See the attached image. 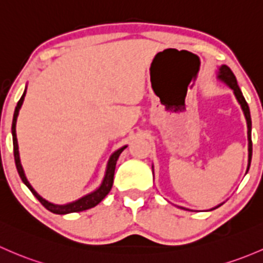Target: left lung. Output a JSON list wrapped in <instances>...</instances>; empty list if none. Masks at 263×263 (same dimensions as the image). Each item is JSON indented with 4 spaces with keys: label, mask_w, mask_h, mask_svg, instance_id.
I'll use <instances>...</instances> for the list:
<instances>
[{
    "label": "left lung",
    "mask_w": 263,
    "mask_h": 263,
    "mask_svg": "<svg viewBox=\"0 0 263 263\" xmlns=\"http://www.w3.org/2000/svg\"><path fill=\"white\" fill-rule=\"evenodd\" d=\"M218 78L222 79V81H224L227 84H228L229 87L233 89L234 96H236L237 99H238L243 112H245L246 120H247V128H248V167H247V171H248V168H250V165H251V159H252V139H251V128H252V122H251L250 108H248L247 102H246L245 97H243L241 89H239L238 84H237V79H236V77H234L233 71H232L228 66L227 65L220 66L219 76H218ZM218 206H215V208H218ZM215 208H213V209H215Z\"/></svg>",
    "instance_id": "1"
}]
</instances>
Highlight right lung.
<instances>
[{
	"instance_id": "add662e5",
	"label": "right lung",
	"mask_w": 263,
	"mask_h": 263,
	"mask_svg": "<svg viewBox=\"0 0 263 263\" xmlns=\"http://www.w3.org/2000/svg\"><path fill=\"white\" fill-rule=\"evenodd\" d=\"M25 95H26V90L24 92V95H22L20 101L17 102V106H16V108H15V113H13V120H12L13 156H15L16 168H17L18 175H20L21 180L25 182V185H26V186L29 187L30 190H31V193L35 195V197H36L37 200L40 201V203L43 204V205L45 206L48 211L55 213V214H66V213L83 212V211H87V209H90V208H93V206H96L97 204L101 203V201L103 200L104 198H106V195L109 193L110 187H112V185H113V176H115L116 164H117L118 157H120L121 153H122L124 148H126V146H124V147H122V148H120V150H117L115 154L112 155V156H110V159L108 161V167H107V171H106V176H104V180H103V182H102L101 186H99V189H97L96 192L92 193V194L85 195V197L81 198L79 200L73 201V203H70V204H66V205H55V204L49 203V201H46L45 199L41 198L40 195H39L37 193L35 192L34 189H32V186L30 185V182L27 181L26 176H25V174H24V170H22L21 162H20V156H18L17 137H16V120H17L18 110H20L21 106H22V102H24Z\"/></svg>"
}]
</instances>
